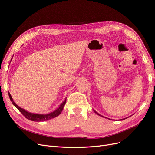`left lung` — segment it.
Returning <instances> with one entry per match:
<instances>
[{
  "mask_svg": "<svg viewBox=\"0 0 155 155\" xmlns=\"http://www.w3.org/2000/svg\"><path fill=\"white\" fill-rule=\"evenodd\" d=\"M94 111V112H95V113L96 114H97V115H99V116H101V117H103V118H105V116H102V115H101V114H100L99 113H97V112L96 111V110H93ZM127 118H128V117H127ZM125 118H123V119H120V120H125ZM108 119H109V118H108ZM110 120V119H109Z\"/></svg>",
  "mask_w": 155,
  "mask_h": 155,
  "instance_id": "obj_1",
  "label": "left lung"
}]
</instances>
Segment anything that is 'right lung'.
<instances>
[{"instance_id": "add662e5", "label": "right lung", "mask_w": 155, "mask_h": 155, "mask_svg": "<svg viewBox=\"0 0 155 155\" xmlns=\"http://www.w3.org/2000/svg\"><path fill=\"white\" fill-rule=\"evenodd\" d=\"M12 60V58L11 61ZM8 94H9V97H10V99L13 104V105L21 112V113L23 114V116H24L26 118L28 119L31 121H43L48 120L52 119V118H55V117H57L58 116H59L61 114V112H62L63 108H64V106L65 104H66V101H67V98H65L64 101L59 105V107L58 108V109L55 110L53 111L52 112H50V113H49V114H39L31 113V112H28V111L25 110V109H23L22 108H21L20 107H18L16 104V103L14 102L10 92H8Z\"/></svg>"}]
</instances>
